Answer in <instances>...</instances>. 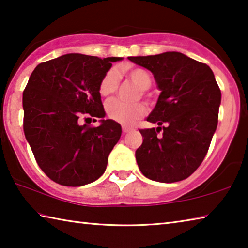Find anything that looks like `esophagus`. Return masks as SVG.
<instances>
[{"label":"esophagus","mask_w":248,"mask_h":248,"mask_svg":"<svg viewBox=\"0 0 248 248\" xmlns=\"http://www.w3.org/2000/svg\"><path fill=\"white\" fill-rule=\"evenodd\" d=\"M131 130H132L131 127H128V125H123V131H124V133L131 131Z\"/></svg>","instance_id":"esophagus-1"}]
</instances>
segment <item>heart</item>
Instances as JSON below:
<instances>
[{
	"label": "heart",
	"instance_id": "1",
	"mask_svg": "<svg viewBox=\"0 0 248 248\" xmlns=\"http://www.w3.org/2000/svg\"><path fill=\"white\" fill-rule=\"evenodd\" d=\"M128 77L136 83L142 94H145V91L152 84V78L145 70L134 68L125 71ZM119 84V75L117 70L111 69L104 74L98 85V92L102 97H110L116 93ZM106 112L109 118L117 121L121 124H132L134 121L143 117L146 112V107L142 103L129 104L120 99L110 100L106 104Z\"/></svg>",
	"mask_w": 248,
	"mask_h": 248
}]
</instances>
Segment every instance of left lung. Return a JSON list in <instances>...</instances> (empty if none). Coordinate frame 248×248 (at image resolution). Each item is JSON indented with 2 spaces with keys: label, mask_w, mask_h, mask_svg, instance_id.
Listing matches in <instances>:
<instances>
[{
  "label": "left lung",
  "mask_w": 248,
  "mask_h": 248,
  "mask_svg": "<svg viewBox=\"0 0 248 248\" xmlns=\"http://www.w3.org/2000/svg\"><path fill=\"white\" fill-rule=\"evenodd\" d=\"M128 59L151 71L161 91L146 118L158 127L140 130L138 166L155 182L186 179L202 163L217 130L221 91L215 74L207 64L176 51Z\"/></svg>",
  "instance_id": "1"
}]
</instances>
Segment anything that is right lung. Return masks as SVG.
Instances as JSON below:
<instances>
[{
  "mask_svg": "<svg viewBox=\"0 0 248 248\" xmlns=\"http://www.w3.org/2000/svg\"><path fill=\"white\" fill-rule=\"evenodd\" d=\"M120 60L68 53L32 71L23 93L24 133L39 167L53 182L83 186L106 170L121 125L104 119L98 85L112 62ZM83 114L100 118L101 124L81 126Z\"/></svg>",
  "mask_w": 248,
  "mask_h": 248,
  "instance_id": "right-lung-1",
  "label": "right lung"
}]
</instances>
